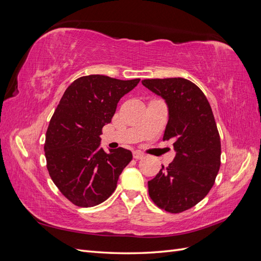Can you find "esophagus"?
<instances>
[{
  "instance_id": "34e87169",
  "label": "esophagus",
  "mask_w": 261,
  "mask_h": 261,
  "mask_svg": "<svg viewBox=\"0 0 261 261\" xmlns=\"http://www.w3.org/2000/svg\"><path fill=\"white\" fill-rule=\"evenodd\" d=\"M133 156H134V159L140 160V159H143V158L145 156V154L141 152V151H139V150H136V151L133 152Z\"/></svg>"
}]
</instances>
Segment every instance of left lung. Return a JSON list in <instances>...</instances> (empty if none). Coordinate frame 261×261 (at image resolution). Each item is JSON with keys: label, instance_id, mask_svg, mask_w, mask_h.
<instances>
[{"label": "left lung", "instance_id": "obj_1", "mask_svg": "<svg viewBox=\"0 0 261 261\" xmlns=\"http://www.w3.org/2000/svg\"><path fill=\"white\" fill-rule=\"evenodd\" d=\"M168 107L163 140H172L175 158L148 181L149 196L168 212L194 207L210 192L220 169L221 143L211 107L203 92L185 78L145 80Z\"/></svg>", "mask_w": 261, "mask_h": 261}]
</instances>
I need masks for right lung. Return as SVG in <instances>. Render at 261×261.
Wrapping results in <instances>:
<instances>
[{
    "instance_id": "add662e5",
    "label": "right lung",
    "mask_w": 261,
    "mask_h": 261,
    "mask_svg": "<svg viewBox=\"0 0 261 261\" xmlns=\"http://www.w3.org/2000/svg\"><path fill=\"white\" fill-rule=\"evenodd\" d=\"M139 82L83 76L68 86L55 110L44 144L46 168L60 192L78 207L107 200L133 159L129 150L122 147L106 152L100 135L118 101Z\"/></svg>"
}]
</instances>
